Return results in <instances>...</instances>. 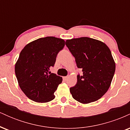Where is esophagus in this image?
Segmentation results:
<instances>
[{"mask_svg":"<svg viewBox=\"0 0 130 130\" xmlns=\"http://www.w3.org/2000/svg\"><path fill=\"white\" fill-rule=\"evenodd\" d=\"M67 79H68V76H65V77H63V79L64 80H67Z\"/></svg>","mask_w":130,"mask_h":130,"instance_id":"1","label":"esophagus"}]
</instances>
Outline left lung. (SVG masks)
<instances>
[{"mask_svg": "<svg viewBox=\"0 0 130 130\" xmlns=\"http://www.w3.org/2000/svg\"><path fill=\"white\" fill-rule=\"evenodd\" d=\"M65 44L83 73L78 74L76 84L70 87L73 98L83 104L98 100L108 91L116 70L109 48L89 37L67 40Z\"/></svg>", "mask_w": 130, "mask_h": 130, "instance_id": "1", "label": "left lung"}]
</instances>
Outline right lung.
Segmentation results:
<instances>
[{
  "instance_id": "obj_1",
  "label": "right lung",
  "mask_w": 130,
  "mask_h": 130,
  "mask_svg": "<svg viewBox=\"0 0 130 130\" xmlns=\"http://www.w3.org/2000/svg\"><path fill=\"white\" fill-rule=\"evenodd\" d=\"M64 46L63 40L46 37L29 43L21 51L15 74L19 87L29 99L38 103L54 99V93L62 78L50 70Z\"/></svg>"
}]
</instances>
